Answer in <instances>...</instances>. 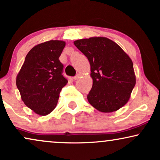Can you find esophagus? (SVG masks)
Instances as JSON below:
<instances>
[{
	"instance_id": "34e87169",
	"label": "esophagus",
	"mask_w": 160,
	"mask_h": 160,
	"mask_svg": "<svg viewBox=\"0 0 160 160\" xmlns=\"http://www.w3.org/2000/svg\"><path fill=\"white\" fill-rule=\"evenodd\" d=\"M80 76H81V75L80 74H77L76 76H74V80H77V79H78V78H80Z\"/></svg>"
}]
</instances>
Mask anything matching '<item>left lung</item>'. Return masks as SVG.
Wrapping results in <instances>:
<instances>
[{
	"label": "left lung",
	"mask_w": 160,
	"mask_h": 160,
	"mask_svg": "<svg viewBox=\"0 0 160 160\" xmlns=\"http://www.w3.org/2000/svg\"><path fill=\"white\" fill-rule=\"evenodd\" d=\"M90 64L92 86L89 103L98 111L111 113L127 103L136 84L133 62L110 39L91 37L74 41Z\"/></svg>",
	"instance_id": "obj_1"
}]
</instances>
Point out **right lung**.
<instances>
[{"instance_id": "add662e5", "label": "right lung", "mask_w": 160, "mask_h": 160, "mask_svg": "<svg viewBox=\"0 0 160 160\" xmlns=\"http://www.w3.org/2000/svg\"><path fill=\"white\" fill-rule=\"evenodd\" d=\"M65 44L58 40L37 44L27 53L17 75L21 99L38 115H48L55 109L61 90L68 82L58 59Z\"/></svg>"}]
</instances>
